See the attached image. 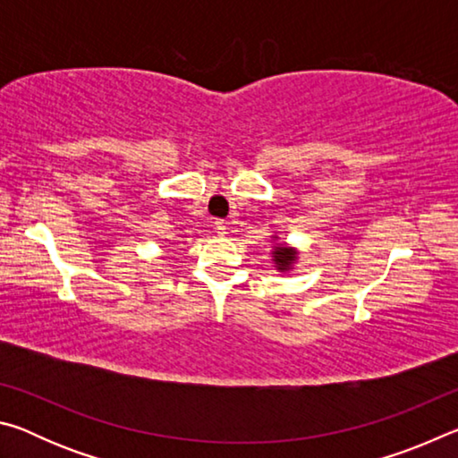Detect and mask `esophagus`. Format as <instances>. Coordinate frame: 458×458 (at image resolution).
<instances>
[{"label":"esophagus","instance_id":"obj_1","mask_svg":"<svg viewBox=\"0 0 458 458\" xmlns=\"http://www.w3.org/2000/svg\"><path fill=\"white\" fill-rule=\"evenodd\" d=\"M214 228H216V232H218V234H226V222H224V220H216Z\"/></svg>","mask_w":458,"mask_h":458}]
</instances>
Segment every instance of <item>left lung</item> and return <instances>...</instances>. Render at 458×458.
Wrapping results in <instances>:
<instances>
[{"mask_svg":"<svg viewBox=\"0 0 458 458\" xmlns=\"http://www.w3.org/2000/svg\"><path fill=\"white\" fill-rule=\"evenodd\" d=\"M273 257L278 270H289L293 267L294 259H297V250H294V248H286L284 244H278L275 246Z\"/></svg>","mask_w":458,"mask_h":458,"instance_id":"left-lung-1","label":"left lung"}]
</instances>
